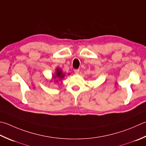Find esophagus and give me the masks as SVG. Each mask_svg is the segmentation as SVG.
<instances>
[{
    "label": "esophagus",
    "instance_id": "obj_1",
    "mask_svg": "<svg viewBox=\"0 0 146 146\" xmlns=\"http://www.w3.org/2000/svg\"><path fill=\"white\" fill-rule=\"evenodd\" d=\"M79 71H80V70H79V69H75V70H74V72H75V74H78V73H79Z\"/></svg>",
    "mask_w": 146,
    "mask_h": 146
}]
</instances>
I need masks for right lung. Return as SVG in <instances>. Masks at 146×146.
<instances>
[{
    "instance_id": "add662e5",
    "label": "right lung",
    "mask_w": 146,
    "mask_h": 146,
    "mask_svg": "<svg viewBox=\"0 0 146 146\" xmlns=\"http://www.w3.org/2000/svg\"><path fill=\"white\" fill-rule=\"evenodd\" d=\"M64 76L65 75L62 73V70H60L59 68H56V73L54 75H52V78L55 80L56 82H58L59 80H61L63 79Z\"/></svg>"
}]
</instances>
